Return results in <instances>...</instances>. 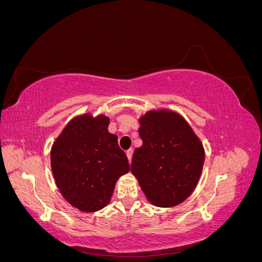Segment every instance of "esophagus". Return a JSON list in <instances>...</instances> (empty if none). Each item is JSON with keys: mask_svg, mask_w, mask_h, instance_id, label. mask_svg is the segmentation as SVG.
Listing matches in <instances>:
<instances>
[{"mask_svg": "<svg viewBox=\"0 0 262 262\" xmlns=\"http://www.w3.org/2000/svg\"><path fill=\"white\" fill-rule=\"evenodd\" d=\"M132 155H133V149L132 148L129 149V150H126V157H128L129 163H131V161H132Z\"/></svg>", "mask_w": 262, "mask_h": 262, "instance_id": "esophagus-1", "label": "esophagus"}]
</instances>
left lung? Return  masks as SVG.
I'll return each instance as SVG.
<instances>
[{
  "label": "left lung",
  "instance_id": "left-lung-1",
  "mask_svg": "<svg viewBox=\"0 0 262 262\" xmlns=\"http://www.w3.org/2000/svg\"><path fill=\"white\" fill-rule=\"evenodd\" d=\"M141 147L131 171L146 199L171 208L193 192L204 164V148L186 119L168 109L149 110L139 119Z\"/></svg>",
  "mask_w": 262,
  "mask_h": 262
}]
</instances>
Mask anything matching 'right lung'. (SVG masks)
Segmentation results:
<instances>
[{
    "mask_svg": "<svg viewBox=\"0 0 262 262\" xmlns=\"http://www.w3.org/2000/svg\"><path fill=\"white\" fill-rule=\"evenodd\" d=\"M109 118L74 117L51 147V168L63 198L82 212L93 213L112 200L117 180L129 172L118 137L108 131Z\"/></svg>",
    "mask_w": 262,
    "mask_h": 262,
    "instance_id": "add662e5",
    "label": "right lung"
}]
</instances>
